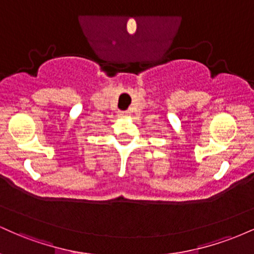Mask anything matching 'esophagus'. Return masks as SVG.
Listing matches in <instances>:
<instances>
[{
	"label": "esophagus",
	"instance_id": "1",
	"mask_svg": "<svg viewBox=\"0 0 254 254\" xmlns=\"http://www.w3.org/2000/svg\"><path fill=\"white\" fill-rule=\"evenodd\" d=\"M118 115H119V117H122V118L127 117V112H119Z\"/></svg>",
	"mask_w": 254,
	"mask_h": 254
}]
</instances>
